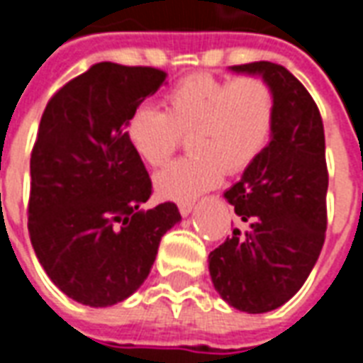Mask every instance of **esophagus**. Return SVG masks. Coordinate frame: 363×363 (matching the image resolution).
Returning <instances> with one entry per match:
<instances>
[{"label":"esophagus","mask_w":363,"mask_h":363,"mask_svg":"<svg viewBox=\"0 0 363 363\" xmlns=\"http://www.w3.org/2000/svg\"><path fill=\"white\" fill-rule=\"evenodd\" d=\"M192 208H194V204H189V202L186 204H179V212H181L182 218H186L192 212Z\"/></svg>","instance_id":"obj_1"}]
</instances>
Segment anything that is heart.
<instances>
[{
    "label": "heart",
    "instance_id": "1",
    "mask_svg": "<svg viewBox=\"0 0 363 363\" xmlns=\"http://www.w3.org/2000/svg\"><path fill=\"white\" fill-rule=\"evenodd\" d=\"M274 96L260 77L223 82L210 74L184 77L165 95V112L138 106L126 124L128 142L150 167H161L189 134L194 153L153 179L159 196L190 202L216 189L228 173L252 165L272 138Z\"/></svg>",
    "mask_w": 363,
    "mask_h": 363
}]
</instances>
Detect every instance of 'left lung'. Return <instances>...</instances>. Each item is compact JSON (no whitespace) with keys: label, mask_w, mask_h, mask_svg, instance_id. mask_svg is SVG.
Masks as SVG:
<instances>
[{"label":"left lung","mask_w":363,"mask_h":363,"mask_svg":"<svg viewBox=\"0 0 363 363\" xmlns=\"http://www.w3.org/2000/svg\"><path fill=\"white\" fill-rule=\"evenodd\" d=\"M229 69L270 87L274 126L267 150L223 192L239 225L210 252L208 268L225 303L267 313L296 296L325 243V130L311 95L284 66L252 62Z\"/></svg>","instance_id":"obj_1"}]
</instances>
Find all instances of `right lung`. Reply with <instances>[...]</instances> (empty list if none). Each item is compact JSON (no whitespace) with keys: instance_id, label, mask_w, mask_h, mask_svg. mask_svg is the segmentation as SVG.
<instances>
[{"instance_id":"1","label":"right lung","mask_w":363,"mask_h":363,"mask_svg":"<svg viewBox=\"0 0 363 363\" xmlns=\"http://www.w3.org/2000/svg\"><path fill=\"white\" fill-rule=\"evenodd\" d=\"M155 67L101 62L46 104L33 155L28 233L36 259L74 301L111 307L142 286L173 202L143 210L150 174L128 142L132 112L165 85Z\"/></svg>"}]
</instances>
